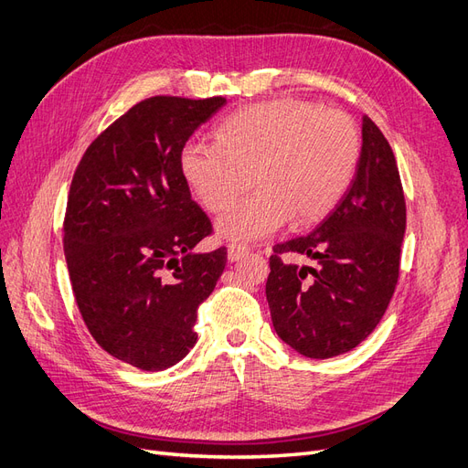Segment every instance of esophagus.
Instances as JSON below:
<instances>
[{"label": "esophagus", "instance_id": "1", "mask_svg": "<svg viewBox=\"0 0 468 468\" xmlns=\"http://www.w3.org/2000/svg\"><path fill=\"white\" fill-rule=\"evenodd\" d=\"M248 251H250V250H248L246 246H242V244H230V246H229V261L242 260Z\"/></svg>", "mask_w": 468, "mask_h": 468}]
</instances>
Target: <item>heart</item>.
Segmentation results:
<instances>
[{
	"instance_id": "b5f03b06",
	"label": "heart",
	"mask_w": 468,
	"mask_h": 468,
	"mask_svg": "<svg viewBox=\"0 0 468 468\" xmlns=\"http://www.w3.org/2000/svg\"><path fill=\"white\" fill-rule=\"evenodd\" d=\"M359 154V131L346 112L279 99L232 112L215 144L191 140L179 167L210 212L229 208L253 179L258 189L217 220L220 238L246 244L291 218L299 226L324 218L349 189Z\"/></svg>"
}]
</instances>
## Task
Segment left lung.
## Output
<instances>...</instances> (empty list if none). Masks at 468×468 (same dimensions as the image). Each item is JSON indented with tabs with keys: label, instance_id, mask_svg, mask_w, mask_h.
<instances>
[{
	"label": "left lung",
	"instance_id": "obj_1",
	"mask_svg": "<svg viewBox=\"0 0 468 468\" xmlns=\"http://www.w3.org/2000/svg\"><path fill=\"white\" fill-rule=\"evenodd\" d=\"M356 177L314 232L273 248L265 294L277 335L301 356L328 359L357 347L392 299L406 230L399 165L378 126L363 117ZM282 252L314 268L282 261Z\"/></svg>",
	"mask_w": 468,
	"mask_h": 468
}]
</instances>
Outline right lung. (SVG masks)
Returning a JSON list of instances; mask_svg holds the SVG:
<instances>
[{
    "mask_svg": "<svg viewBox=\"0 0 468 468\" xmlns=\"http://www.w3.org/2000/svg\"><path fill=\"white\" fill-rule=\"evenodd\" d=\"M224 97H150L99 134L69 186L64 253L83 322L109 356L164 371L197 342V308L226 248L197 253L210 220L179 155Z\"/></svg>",
    "mask_w": 468,
    "mask_h": 468,
    "instance_id": "right-lung-1",
    "label": "right lung"
}]
</instances>
